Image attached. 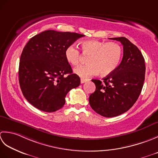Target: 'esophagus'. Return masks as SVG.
Instances as JSON below:
<instances>
[{
	"instance_id": "1",
	"label": "esophagus",
	"mask_w": 158,
	"mask_h": 158,
	"mask_svg": "<svg viewBox=\"0 0 158 158\" xmlns=\"http://www.w3.org/2000/svg\"><path fill=\"white\" fill-rule=\"evenodd\" d=\"M86 81H87V80L85 78H81V80H80V82H81V84L85 83Z\"/></svg>"
}]
</instances>
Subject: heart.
I'll list each match as a JSON object with an SVG mask.
<instances>
[{
	"label": "heart",
	"mask_w": 158,
	"mask_h": 158,
	"mask_svg": "<svg viewBox=\"0 0 158 158\" xmlns=\"http://www.w3.org/2000/svg\"><path fill=\"white\" fill-rule=\"evenodd\" d=\"M84 55H90L86 63L74 69V73L82 78L97 75H108L117 68L123 56V49L115 42H103L97 40H88L81 44ZM65 58L73 66L79 65L81 54L74 45L66 48Z\"/></svg>",
	"instance_id": "b5f03b06"
}]
</instances>
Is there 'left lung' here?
Segmentation results:
<instances>
[{
	"label": "left lung",
	"mask_w": 158,
	"mask_h": 158,
	"mask_svg": "<svg viewBox=\"0 0 158 158\" xmlns=\"http://www.w3.org/2000/svg\"><path fill=\"white\" fill-rule=\"evenodd\" d=\"M110 39L123 45V59L103 82L92 80L96 89L89 96L93 110L105 117H117L132 107L142 91L146 69L142 53L130 40L123 37Z\"/></svg>",
	"instance_id": "obj_1"
}]
</instances>
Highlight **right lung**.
I'll return each mask as SVG.
<instances>
[{
  "label": "right lung",
  "mask_w": 158,
  "mask_h": 158,
  "mask_svg": "<svg viewBox=\"0 0 158 158\" xmlns=\"http://www.w3.org/2000/svg\"><path fill=\"white\" fill-rule=\"evenodd\" d=\"M84 36L48 30L26 44L19 64V83L24 98L34 107L46 112L59 110L67 93L80 85V77L73 73L65 52Z\"/></svg>",
  "instance_id": "right-lung-1"
}]
</instances>
